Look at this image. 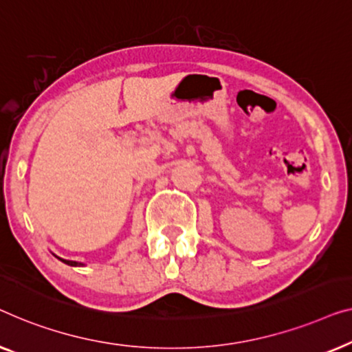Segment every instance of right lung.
Wrapping results in <instances>:
<instances>
[{
	"mask_svg": "<svg viewBox=\"0 0 352 352\" xmlns=\"http://www.w3.org/2000/svg\"><path fill=\"white\" fill-rule=\"evenodd\" d=\"M57 258L60 260V261H63V263L68 265V266H82V263H78V261H72V260H63V258H60V256H57Z\"/></svg>",
	"mask_w": 352,
	"mask_h": 352,
	"instance_id": "add662e5",
	"label": "right lung"
}]
</instances>
